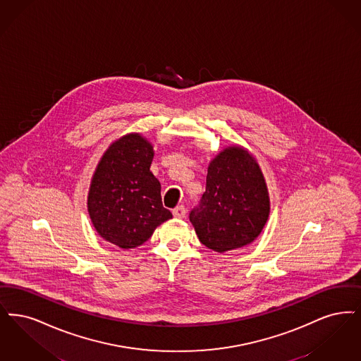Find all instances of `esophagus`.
Here are the masks:
<instances>
[{
  "label": "esophagus",
  "mask_w": 361,
  "mask_h": 361,
  "mask_svg": "<svg viewBox=\"0 0 361 361\" xmlns=\"http://www.w3.org/2000/svg\"><path fill=\"white\" fill-rule=\"evenodd\" d=\"M186 213H188V210H186V207H185L183 204L176 206L173 210V217H176V219H183V217H186Z\"/></svg>",
  "instance_id": "obj_1"
}]
</instances>
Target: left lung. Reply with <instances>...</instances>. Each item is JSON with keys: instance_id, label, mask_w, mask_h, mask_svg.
I'll return each instance as SVG.
<instances>
[{"instance_id": "1", "label": "left lung", "mask_w": 361, "mask_h": 361, "mask_svg": "<svg viewBox=\"0 0 361 361\" xmlns=\"http://www.w3.org/2000/svg\"><path fill=\"white\" fill-rule=\"evenodd\" d=\"M268 214V191L259 164L244 148L232 147L210 163L206 191L188 219L204 247L226 252L252 243Z\"/></svg>"}]
</instances>
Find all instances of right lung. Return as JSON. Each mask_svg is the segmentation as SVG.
I'll use <instances>...</instances> for the list:
<instances>
[{"label": "right lung", "mask_w": 361, "mask_h": 361, "mask_svg": "<svg viewBox=\"0 0 361 361\" xmlns=\"http://www.w3.org/2000/svg\"><path fill=\"white\" fill-rule=\"evenodd\" d=\"M152 157L148 141L137 133L128 135L110 145L92 180V222L101 237L124 250L139 247L161 222L173 219L149 171Z\"/></svg>", "instance_id": "right-lung-1"}]
</instances>
